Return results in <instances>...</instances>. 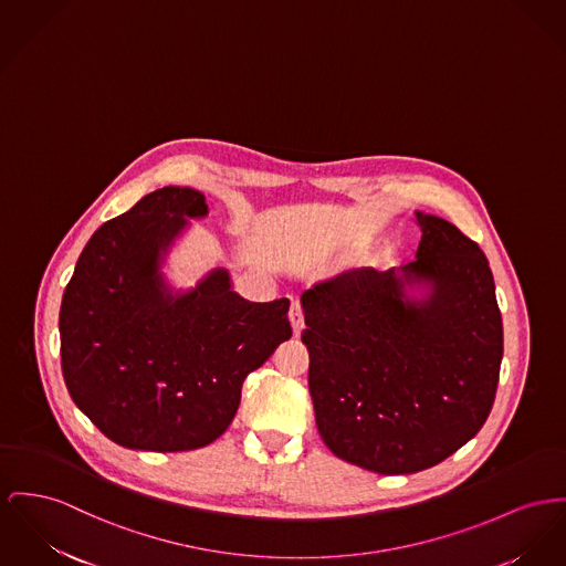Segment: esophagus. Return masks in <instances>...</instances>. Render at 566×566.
Segmentation results:
<instances>
[{
    "label": "esophagus",
    "instance_id": "1",
    "mask_svg": "<svg viewBox=\"0 0 566 566\" xmlns=\"http://www.w3.org/2000/svg\"><path fill=\"white\" fill-rule=\"evenodd\" d=\"M290 322H292L294 335L298 337L302 333V328H304V315H302V308L298 302H292V306H290Z\"/></svg>",
    "mask_w": 566,
    "mask_h": 566
}]
</instances>
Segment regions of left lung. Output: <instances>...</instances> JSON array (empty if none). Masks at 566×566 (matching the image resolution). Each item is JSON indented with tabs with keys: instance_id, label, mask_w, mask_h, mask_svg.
<instances>
[{
	"instance_id": "8db88e82",
	"label": "left lung",
	"mask_w": 566,
	"mask_h": 566,
	"mask_svg": "<svg viewBox=\"0 0 566 566\" xmlns=\"http://www.w3.org/2000/svg\"><path fill=\"white\" fill-rule=\"evenodd\" d=\"M416 223L415 262L347 270L301 296L317 431L377 474L427 470L470 442L504 352L485 253L440 217L416 212Z\"/></svg>"
}]
</instances>
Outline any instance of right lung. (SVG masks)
<instances>
[{
    "label": "right lung",
    "mask_w": 566,
    "mask_h": 566,
    "mask_svg": "<svg viewBox=\"0 0 566 566\" xmlns=\"http://www.w3.org/2000/svg\"><path fill=\"white\" fill-rule=\"evenodd\" d=\"M199 190L165 187L98 227L60 308L62 374L76 408L133 451L201 449L226 433L242 381L292 337L290 301L249 302L226 268L174 292L160 264Z\"/></svg>",
    "instance_id": "right-lung-1"
}]
</instances>
